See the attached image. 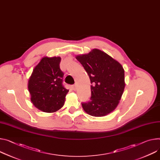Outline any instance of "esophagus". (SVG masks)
<instances>
[{
    "label": "esophagus",
    "mask_w": 160,
    "mask_h": 160,
    "mask_svg": "<svg viewBox=\"0 0 160 160\" xmlns=\"http://www.w3.org/2000/svg\"><path fill=\"white\" fill-rule=\"evenodd\" d=\"M72 89H73L74 91H76L77 89V85L76 84H74L72 86Z\"/></svg>",
    "instance_id": "34e87169"
}]
</instances>
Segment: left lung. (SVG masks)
Here are the masks:
<instances>
[{"instance_id":"obj_1","label":"left lung","mask_w":160,"mask_h":160,"mask_svg":"<svg viewBox=\"0 0 160 160\" xmlns=\"http://www.w3.org/2000/svg\"><path fill=\"white\" fill-rule=\"evenodd\" d=\"M89 77L91 85L90 101L82 103L83 110L94 117H102L117 107L123 94L124 70L121 64L98 49L77 55Z\"/></svg>"}]
</instances>
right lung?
Masks as SVG:
<instances>
[{
  "instance_id": "1",
  "label": "right lung",
  "mask_w": 160,
  "mask_h": 160,
  "mask_svg": "<svg viewBox=\"0 0 160 160\" xmlns=\"http://www.w3.org/2000/svg\"><path fill=\"white\" fill-rule=\"evenodd\" d=\"M61 61L59 57L42 58L28 82L32 103L44 112L52 113L61 108L69 92L62 83Z\"/></svg>"
}]
</instances>
